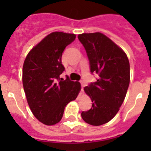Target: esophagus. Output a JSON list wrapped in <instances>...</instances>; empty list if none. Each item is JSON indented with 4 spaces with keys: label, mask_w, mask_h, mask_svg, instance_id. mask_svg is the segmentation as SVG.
<instances>
[{
    "label": "esophagus",
    "mask_w": 151,
    "mask_h": 151,
    "mask_svg": "<svg viewBox=\"0 0 151 151\" xmlns=\"http://www.w3.org/2000/svg\"><path fill=\"white\" fill-rule=\"evenodd\" d=\"M81 91H84V87H85V84L83 83V81H81Z\"/></svg>",
    "instance_id": "1"
}]
</instances>
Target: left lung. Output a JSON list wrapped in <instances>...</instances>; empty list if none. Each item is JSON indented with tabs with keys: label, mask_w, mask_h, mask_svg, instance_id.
<instances>
[{
	"label": "left lung",
	"mask_w": 151,
	"mask_h": 151,
	"mask_svg": "<svg viewBox=\"0 0 151 151\" xmlns=\"http://www.w3.org/2000/svg\"><path fill=\"white\" fill-rule=\"evenodd\" d=\"M88 57L95 82L84 88L92 106L82 113L83 120L91 125L110 121L119 110L130 82V65L125 52L102 33H83L78 36Z\"/></svg>",
	"instance_id": "left-lung-1"
}]
</instances>
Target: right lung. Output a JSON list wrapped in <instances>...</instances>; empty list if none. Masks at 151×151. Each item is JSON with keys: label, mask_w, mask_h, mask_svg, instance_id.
I'll return each mask as SVG.
<instances>
[{"label": "right lung", "mask_w": 151, "mask_h": 151, "mask_svg": "<svg viewBox=\"0 0 151 151\" xmlns=\"http://www.w3.org/2000/svg\"><path fill=\"white\" fill-rule=\"evenodd\" d=\"M76 35L54 32L47 35L29 51L22 68V85L33 115L47 125L58 123L64 109L78 96L81 85L66 77L61 62L66 47Z\"/></svg>", "instance_id": "1"}]
</instances>
